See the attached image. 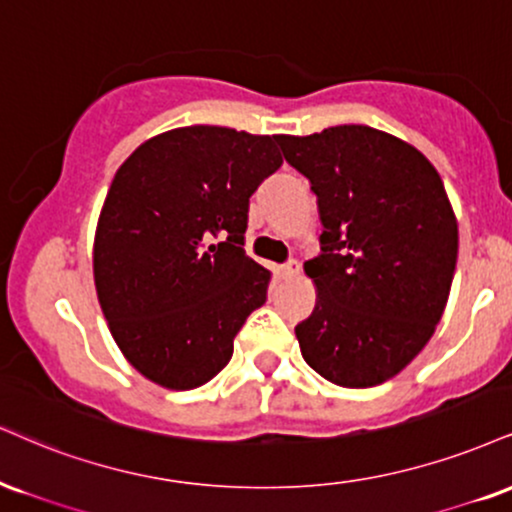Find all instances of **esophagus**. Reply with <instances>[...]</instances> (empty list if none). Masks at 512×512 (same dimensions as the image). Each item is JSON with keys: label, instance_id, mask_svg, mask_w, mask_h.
<instances>
[{"label": "esophagus", "instance_id": "esophagus-1", "mask_svg": "<svg viewBox=\"0 0 512 512\" xmlns=\"http://www.w3.org/2000/svg\"><path fill=\"white\" fill-rule=\"evenodd\" d=\"M300 274V262L298 260H291L286 264H281V276L283 279H291V276H298Z\"/></svg>", "mask_w": 512, "mask_h": 512}]
</instances>
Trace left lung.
<instances>
[{
	"label": "left lung",
	"instance_id": "obj_1",
	"mask_svg": "<svg viewBox=\"0 0 512 512\" xmlns=\"http://www.w3.org/2000/svg\"><path fill=\"white\" fill-rule=\"evenodd\" d=\"M276 143L310 181L324 226L322 252L305 262L317 305L295 326L300 353L331 384H384L427 346L451 293L458 221L439 171L355 123Z\"/></svg>",
	"mask_w": 512,
	"mask_h": 512
}]
</instances>
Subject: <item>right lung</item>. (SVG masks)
Returning a JSON list of instances; mask_svg holds the SVG:
<instances>
[{
  "mask_svg": "<svg viewBox=\"0 0 512 512\" xmlns=\"http://www.w3.org/2000/svg\"><path fill=\"white\" fill-rule=\"evenodd\" d=\"M281 164L276 135L186 126L119 166L92 272L116 346L143 377L188 391L229 365L272 281L243 250L250 195Z\"/></svg>",
  "mask_w": 512,
  "mask_h": 512,
  "instance_id": "right-lung-1",
  "label": "right lung"
}]
</instances>
